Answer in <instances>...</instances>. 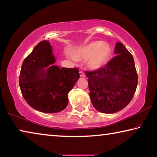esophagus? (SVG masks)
Wrapping results in <instances>:
<instances>
[{"mask_svg": "<svg viewBox=\"0 0 157 157\" xmlns=\"http://www.w3.org/2000/svg\"><path fill=\"white\" fill-rule=\"evenodd\" d=\"M79 75H80V76L82 77V78H84L85 76V73L83 72V71H79Z\"/></svg>", "mask_w": 157, "mask_h": 157, "instance_id": "esophagus-1", "label": "esophagus"}]
</instances>
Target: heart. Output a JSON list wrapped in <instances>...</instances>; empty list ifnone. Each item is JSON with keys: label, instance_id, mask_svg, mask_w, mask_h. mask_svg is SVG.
<instances>
[{"label": "heart", "instance_id": "heart-1", "mask_svg": "<svg viewBox=\"0 0 157 157\" xmlns=\"http://www.w3.org/2000/svg\"><path fill=\"white\" fill-rule=\"evenodd\" d=\"M110 53L111 48L106 42L93 41L79 47L74 53L67 51V56L75 62L88 59V67L96 70L106 63Z\"/></svg>", "mask_w": 157, "mask_h": 157}]
</instances>
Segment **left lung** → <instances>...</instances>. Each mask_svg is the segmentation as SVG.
<instances>
[{
  "label": "left lung",
  "instance_id": "8db88e82",
  "mask_svg": "<svg viewBox=\"0 0 157 157\" xmlns=\"http://www.w3.org/2000/svg\"><path fill=\"white\" fill-rule=\"evenodd\" d=\"M115 57L103 68L86 71L93 106L99 112L113 114L126 107L132 99L138 76L132 56L117 42Z\"/></svg>",
  "mask_w": 157,
  "mask_h": 157
}]
</instances>
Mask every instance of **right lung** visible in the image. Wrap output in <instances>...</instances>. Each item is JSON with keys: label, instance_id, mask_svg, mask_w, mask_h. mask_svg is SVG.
Instances as JSON below:
<instances>
[{"label": "right lung", "instance_id": "obj_1", "mask_svg": "<svg viewBox=\"0 0 157 157\" xmlns=\"http://www.w3.org/2000/svg\"><path fill=\"white\" fill-rule=\"evenodd\" d=\"M56 58L47 40L40 42L22 62L19 84L27 103L36 110L56 113L69 103L68 94L79 78L78 69L55 65Z\"/></svg>", "mask_w": 157, "mask_h": 157}]
</instances>
